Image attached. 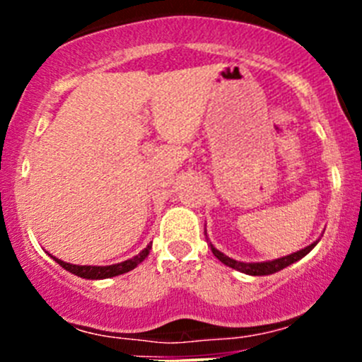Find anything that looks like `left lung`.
Segmentation results:
<instances>
[{
  "instance_id": "obj_1",
  "label": "left lung",
  "mask_w": 362,
  "mask_h": 362,
  "mask_svg": "<svg viewBox=\"0 0 362 362\" xmlns=\"http://www.w3.org/2000/svg\"><path fill=\"white\" fill-rule=\"evenodd\" d=\"M315 245L317 243H312V245H308L306 249L294 252V254L286 255V257L275 259V261H268V262H240V261H235V259L228 257V255H224L222 252L214 249V247H211V252H214V255L218 259V261L224 262V264L229 266V268H235V269H238V272L247 273V275L261 276V275H272V273H276V272H280V269L287 268L289 264H293V262L299 261L301 257H305V255L308 254V252L312 250Z\"/></svg>"
}]
</instances>
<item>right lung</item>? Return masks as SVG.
Segmentation results:
<instances>
[{
  "instance_id": "obj_1",
  "label": "right lung",
  "mask_w": 362,
  "mask_h": 362,
  "mask_svg": "<svg viewBox=\"0 0 362 362\" xmlns=\"http://www.w3.org/2000/svg\"><path fill=\"white\" fill-rule=\"evenodd\" d=\"M152 247L148 245L147 249L141 250L140 254L134 255L133 259H127V261L119 262V264H112V266H76V264H69V262L61 261V259H56L57 264L63 266L64 269H68L69 273L76 276H82V279H89V280H98V279H110V276H117L122 275V273L131 272V269L136 268L141 261L148 255Z\"/></svg>"
}]
</instances>
